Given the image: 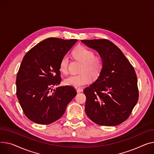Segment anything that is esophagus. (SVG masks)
I'll return each instance as SVG.
<instances>
[{"mask_svg":"<svg viewBox=\"0 0 154 154\" xmlns=\"http://www.w3.org/2000/svg\"><path fill=\"white\" fill-rule=\"evenodd\" d=\"M75 89H76V90H77V93H80V92H82V91H83L82 89L81 88H79V87H76Z\"/></svg>","mask_w":154,"mask_h":154,"instance_id":"1","label":"esophagus"}]
</instances>
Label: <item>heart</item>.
<instances>
[{"label":"heart","mask_w":154,"mask_h":154,"mask_svg":"<svg viewBox=\"0 0 154 154\" xmlns=\"http://www.w3.org/2000/svg\"><path fill=\"white\" fill-rule=\"evenodd\" d=\"M95 53L85 46H79L73 51V56L82 63L80 72L77 75H72L64 80L67 85L80 87L90 84L93 78H97L103 69V59L100 56H94ZM69 60L67 56L61 59L59 64L60 70L64 74L68 72Z\"/></svg>","instance_id":"obj_1"}]
</instances>
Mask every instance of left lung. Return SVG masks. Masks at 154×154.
I'll use <instances>...</instances> for the list:
<instances>
[{"instance_id": "1", "label": "left lung", "mask_w": 154, "mask_h": 154, "mask_svg": "<svg viewBox=\"0 0 154 154\" xmlns=\"http://www.w3.org/2000/svg\"><path fill=\"white\" fill-rule=\"evenodd\" d=\"M97 51L103 69L94 83L85 88V112L95 123L106 126L126 121L139 98L135 70L119 48L106 39L81 40Z\"/></svg>"}]
</instances>
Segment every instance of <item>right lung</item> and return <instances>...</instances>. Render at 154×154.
I'll use <instances>...</instances> for the list:
<instances>
[{
    "instance_id": "add662e5",
    "label": "right lung",
    "mask_w": 154,
    "mask_h": 154,
    "mask_svg": "<svg viewBox=\"0 0 154 154\" xmlns=\"http://www.w3.org/2000/svg\"><path fill=\"white\" fill-rule=\"evenodd\" d=\"M77 42L49 38L25 55L18 71L16 95L25 115L40 125H49L62 116L77 95L66 85L53 90L61 82L60 61Z\"/></svg>"
}]
</instances>
